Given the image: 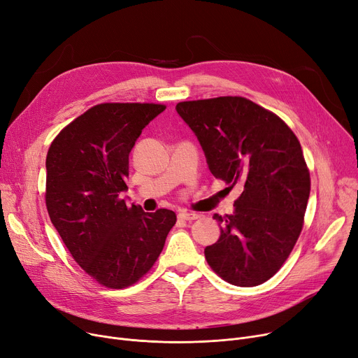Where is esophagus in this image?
I'll list each match as a JSON object with an SVG mask.
<instances>
[{
  "label": "esophagus",
  "instance_id": "1",
  "mask_svg": "<svg viewBox=\"0 0 358 358\" xmlns=\"http://www.w3.org/2000/svg\"><path fill=\"white\" fill-rule=\"evenodd\" d=\"M180 220H184V221H194L199 217V213H194V212H181L178 215Z\"/></svg>",
  "mask_w": 358,
  "mask_h": 358
}]
</instances>
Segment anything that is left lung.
Segmentation results:
<instances>
[{"instance_id": "1", "label": "left lung", "mask_w": 358, "mask_h": 358, "mask_svg": "<svg viewBox=\"0 0 358 358\" xmlns=\"http://www.w3.org/2000/svg\"><path fill=\"white\" fill-rule=\"evenodd\" d=\"M197 136L215 178L241 187L234 215L213 217L221 237L205 248L215 273L237 287L271 279L304 225L310 171L297 136L272 111L243 96L176 106Z\"/></svg>"}]
</instances>
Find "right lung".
Returning <instances> with one entry per match:
<instances>
[{
  "mask_svg": "<svg viewBox=\"0 0 358 358\" xmlns=\"http://www.w3.org/2000/svg\"><path fill=\"white\" fill-rule=\"evenodd\" d=\"M162 103L105 102L73 120L46 155L45 203L70 255L89 276L121 289L142 279L158 260L173 210L129 208V155Z\"/></svg>",
  "mask_w": 358,
  "mask_h": 358,
  "instance_id": "right-lung-1",
  "label": "right lung"
}]
</instances>
